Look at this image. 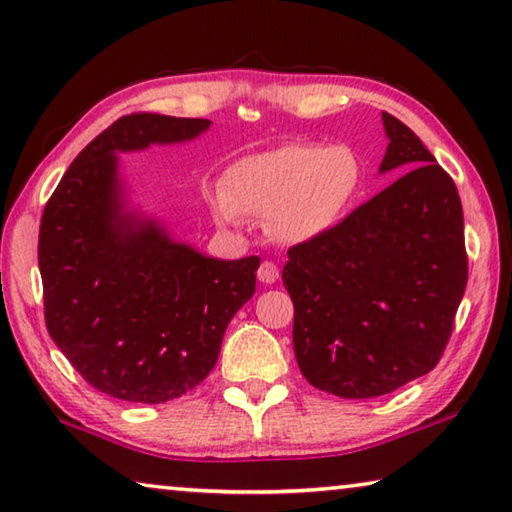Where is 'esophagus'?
<instances>
[{
    "mask_svg": "<svg viewBox=\"0 0 512 512\" xmlns=\"http://www.w3.org/2000/svg\"><path fill=\"white\" fill-rule=\"evenodd\" d=\"M278 278L280 271L273 262H262V266L257 269V280L262 282V285H273V282H278Z\"/></svg>",
    "mask_w": 512,
    "mask_h": 512,
    "instance_id": "esophagus-1",
    "label": "esophagus"
}]
</instances>
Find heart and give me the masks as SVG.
<instances>
[{
    "label": "heart",
    "instance_id": "obj_1",
    "mask_svg": "<svg viewBox=\"0 0 512 512\" xmlns=\"http://www.w3.org/2000/svg\"><path fill=\"white\" fill-rule=\"evenodd\" d=\"M360 184V157L346 145L285 143L234 161L212 209L221 225L237 227L243 214L264 216L275 239L310 243L342 223Z\"/></svg>",
    "mask_w": 512,
    "mask_h": 512
}]
</instances>
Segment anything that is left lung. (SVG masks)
<instances>
[{
	"label": "left lung",
	"mask_w": 512,
	"mask_h": 512,
	"mask_svg": "<svg viewBox=\"0 0 512 512\" xmlns=\"http://www.w3.org/2000/svg\"><path fill=\"white\" fill-rule=\"evenodd\" d=\"M378 173L403 177L323 239L289 248L294 353L307 383L373 399L440 362L465 294V221L456 184L419 136L380 113Z\"/></svg>",
	"instance_id": "1"
}]
</instances>
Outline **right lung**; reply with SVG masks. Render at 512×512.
I'll return each mask as SVG.
<instances>
[{"label": "right lung", "mask_w": 512, "mask_h": 512, "mask_svg": "<svg viewBox=\"0 0 512 512\" xmlns=\"http://www.w3.org/2000/svg\"><path fill=\"white\" fill-rule=\"evenodd\" d=\"M205 118L134 113L72 161L38 234L45 323L97 392L180 399L214 369L227 323L255 294L259 257L216 259L129 200L118 154L198 139Z\"/></svg>", "instance_id": "right-lung-1"}]
</instances>
